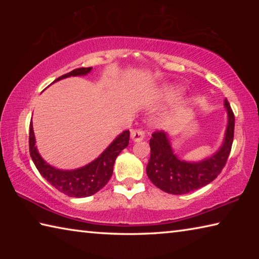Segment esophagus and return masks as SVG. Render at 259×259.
<instances>
[{
    "label": "esophagus",
    "mask_w": 259,
    "mask_h": 259,
    "mask_svg": "<svg viewBox=\"0 0 259 259\" xmlns=\"http://www.w3.org/2000/svg\"><path fill=\"white\" fill-rule=\"evenodd\" d=\"M144 137H145V133L143 130H133L131 131V139L134 142H140L143 140Z\"/></svg>",
    "instance_id": "34e87169"
}]
</instances>
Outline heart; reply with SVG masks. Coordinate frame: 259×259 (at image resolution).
<instances>
[{"mask_svg": "<svg viewBox=\"0 0 259 259\" xmlns=\"http://www.w3.org/2000/svg\"><path fill=\"white\" fill-rule=\"evenodd\" d=\"M183 89L181 87H175V85H170V87H165L160 91V97L163 99H169L172 97H176V96L182 94Z\"/></svg>", "mask_w": 259, "mask_h": 259, "instance_id": "b5f03b06", "label": "heart"}]
</instances>
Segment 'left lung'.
I'll use <instances>...</instances> for the list:
<instances>
[{
    "instance_id": "1",
    "label": "left lung",
    "mask_w": 259,
    "mask_h": 259,
    "mask_svg": "<svg viewBox=\"0 0 259 259\" xmlns=\"http://www.w3.org/2000/svg\"><path fill=\"white\" fill-rule=\"evenodd\" d=\"M227 125L219 150L207 159L188 162L175 154L169 136L164 131H155L150 140L151 157L146 172L151 182L165 193L186 194L211 183L224 168L230 155L234 137V114L227 99L224 100Z\"/></svg>"
}]
</instances>
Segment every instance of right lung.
<instances>
[{
  "mask_svg": "<svg viewBox=\"0 0 259 259\" xmlns=\"http://www.w3.org/2000/svg\"><path fill=\"white\" fill-rule=\"evenodd\" d=\"M93 67H81L69 72L54 81L57 82L69 76H83L91 72ZM130 133L125 130L109 144V146L89 164L74 170H61L42 159L35 145L33 123L29 124V154L35 166L43 177L59 192L71 198H85L94 195L106 185L113 175V166L117 155L129 145Z\"/></svg>",
  "mask_w": 259,
  "mask_h": 259,
  "instance_id": "right-lung-1",
  "label": "right lung"
}]
</instances>
